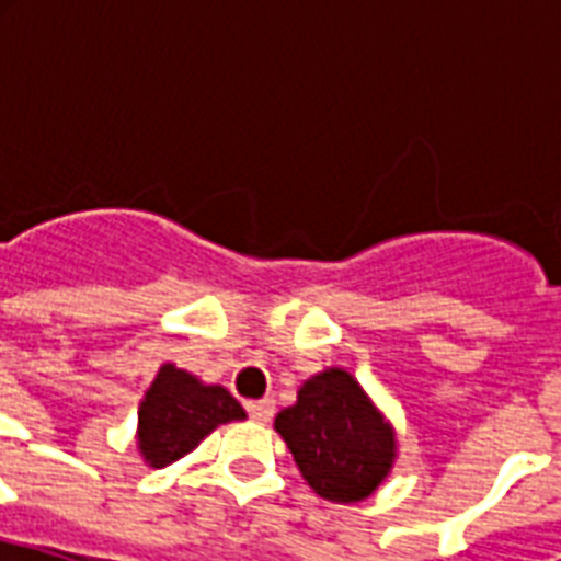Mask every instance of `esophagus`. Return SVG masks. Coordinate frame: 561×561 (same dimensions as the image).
Returning <instances> with one entry per match:
<instances>
[{"label":"esophagus","instance_id":"1","mask_svg":"<svg viewBox=\"0 0 561 561\" xmlns=\"http://www.w3.org/2000/svg\"><path fill=\"white\" fill-rule=\"evenodd\" d=\"M273 410H276V401L273 399H259V401H247V413L255 422H271Z\"/></svg>","mask_w":561,"mask_h":561}]
</instances>
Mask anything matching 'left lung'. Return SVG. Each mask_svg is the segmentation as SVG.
Masks as SVG:
<instances>
[{
	"label": "left lung",
	"mask_w": 561,
	"mask_h": 561,
	"mask_svg": "<svg viewBox=\"0 0 561 561\" xmlns=\"http://www.w3.org/2000/svg\"><path fill=\"white\" fill-rule=\"evenodd\" d=\"M302 478L329 501H364L387 478L396 457L390 425L343 369L302 383L294 408L276 416Z\"/></svg>",
	"instance_id": "left-lung-1"
}]
</instances>
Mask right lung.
Listing matches in <instances>:
<instances>
[{
	"mask_svg": "<svg viewBox=\"0 0 561 561\" xmlns=\"http://www.w3.org/2000/svg\"><path fill=\"white\" fill-rule=\"evenodd\" d=\"M244 416V408L224 387H206L194 375L165 364L139 408V451L145 462L162 469L194 451L218 425Z\"/></svg>",
	"mask_w": 561,
	"mask_h": 561,
	"instance_id": "add662e5",
	"label": "right lung"
}]
</instances>
